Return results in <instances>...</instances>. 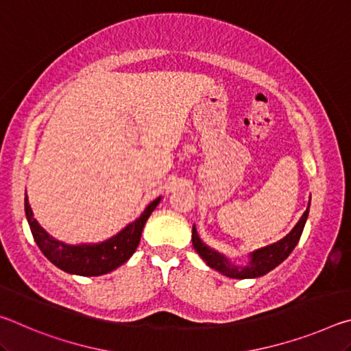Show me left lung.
I'll use <instances>...</instances> for the list:
<instances>
[{
    "instance_id": "obj_1",
    "label": "left lung",
    "mask_w": 351,
    "mask_h": 351,
    "mask_svg": "<svg viewBox=\"0 0 351 351\" xmlns=\"http://www.w3.org/2000/svg\"><path fill=\"white\" fill-rule=\"evenodd\" d=\"M311 203V197H310ZM310 203H308L306 210L304 215L300 217L299 221L295 223L293 229L272 245L263 246L260 249H255V251L247 254V263L246 265H237L235 261L229 260L224 254L215 251V249L207 246L206 243L199 239L197 232V228H192V243L195 251L198 252L201 258L206 261L207 266H210L212 269L221 272L223 276L230 277V278H257L265 274H268L282 263V261L288 257V255L293 252V249L297 246V243L300 240V235L304 232L308 213H310Z\"/></svg>"
}]
</instances>
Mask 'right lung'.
<instances>
[{
  "label": "right lung",
  "instance_id": "add662e5",
  "mask_svg": "<svg viewBox=\"0 0 351 351\" xmlns=\"http://www.w3.org/2000/svg\"><path fill=\"white\" fill-rule=\"evenodd\" d=\"M159 203H161V197L153 199L139 218L128 223L125 228L110 239L99 243H80V245H68V243H63L47 234L34 218L27 195H25V212L35 243L52 265L68 274L96 277L114 271L132 257L139 245L142 229H144L148 217L152 215Z\"/></svg>",
  "mask_w": 351,
  "mask_h": 351
}]
</instances>
